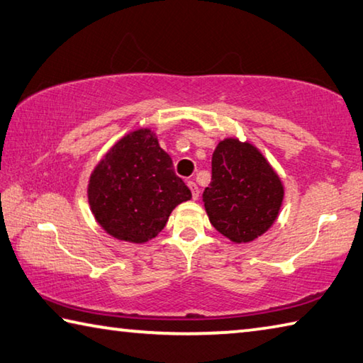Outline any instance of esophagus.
Instances as JSON below:
<instances>
[{
  "label": "esophagus",
  "instance_id": "34e87169",
  "mask_svg": "<svg viewBox=\"0 0 363 363\" xmlns=\"http://www.w3.org/2000/svg\"><path fill=\"white\" fill-rule=\"evenodd\" d=\"M187 186H189V189H190V190H192V199H194V200H199V195H200L199 186H196V184H195L194 181H189V182H187Z\"/></svg>",
  "mask_w": 363,
  "mask_h": 363
}]
</instances>
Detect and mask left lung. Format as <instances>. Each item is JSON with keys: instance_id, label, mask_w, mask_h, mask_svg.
<instances>
[{"instance_id": "1", "label": "left lung", "mask_w": 363, "mask_h": 363, "mask_svg": "<svg viewBox=\"0 0 363 363\" xmlns=\"http://www.w3.org/2000/svg\"><path fill=\"white\" fill-rule=\"evenodd\" d=\"M211 163L203 192L209 222L233 242L259 238L278 219L284 199L279 176L259 149L236 138L217 144Z\"/></svg>"}]
</instances>
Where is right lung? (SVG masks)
Masks as SVG:
<instances>
[{
	"mask_svg": "<svg viewBox=\"0 0 363 363\" xmlns=\"http://www.w3.org/2000/svg\"><path fill=\"white\" fill-rule=\"evenodd\" d=\"M87 195L104 232L135 245L155 238L171 211L192 199L150 128L131 131L109 149L91 171Z\"/></svg>",
	"mask_w": 363,
	"mask_h": 363,
	"instance_id": "add662e5",
	"label": "right lung"
}]
</instances>
